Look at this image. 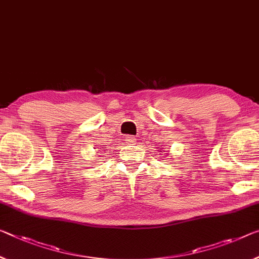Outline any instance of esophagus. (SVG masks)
I'll use <instances>...</instances> for the list:
<instances>
[{
  "mask_svg": "<svg viewBox=\"0 0 259 259\" xmlns=\"http://www.w3.org/2000/svg\"><path fill=\"white\" fill-rule=\"evenodd\" d=\"M125 141H126V143H128V145H132V143H135V138L131 137V135H127V137L125 138Z\"/></svg>",
  "mask_w": 259,
  "mask_h": 259,
  "instance_id": "34e87169",
  "label": "esophagus"
}]
</instances>
